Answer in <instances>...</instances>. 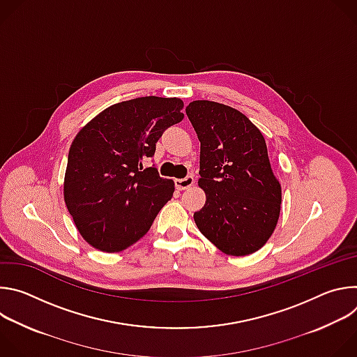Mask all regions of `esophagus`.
I'll list each match as a JSON object with an SVG mask.
<instances>
[{"instance_id":"34e87169","label":"esophagus","mask_w":357,"mask_h":357,"mask_svg":"<svg viewBox=\"0 0 357 357\" xmlns=\"http://www.w3.org/2000/svg\"><path fill=\"white\" fill-rule=\"evenodd\" d=\"M193 183H195V178H193L192 175H188L186 178H182V179H175V186H176L179 190L188 189V188H190Z\"/></svg>"}]
</instances>
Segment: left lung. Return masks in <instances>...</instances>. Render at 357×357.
I'll use <instances>...</instances> for the list:
<instances>
[{
	"instance_id": "obj_1",
	"label": "left lung",
	"mask_w": 357,
	"mask_h": 357,
	"mask_svg": "<svg viewBox=\"0 0 357 357\" xmlns=\"http://www.w3.org/2000/svg\"><path fill=\"white\" fill-rule=\"evenodd\" d=\"M186 114L200 141L197 185L205 206L193 219L200 233L229 256L260 250L275 230L281 183L261 131L238 110L195 100Z\"/></svg>"
}]
</instances>
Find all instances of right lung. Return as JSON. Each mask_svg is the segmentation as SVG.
<instances>
[{
  "label": "right lung",
  "mask_w": 357,
  "mask_h": 357,
  "mask_svg": "<svg viewBox=\"0 0 357 357\" xmlns=\"http://www.w3.org/2000/svg\"><path fill=\"white\" fill-rule=\"evenodd\" d=\"M178 97H138L113 105L75 137L63 183L66 208L82 237L106 252L123 251L146 234L175 183L142 168L162 132L182 121Z\"/></svg>",
  "instance_id": "1"
}]
</instances>
